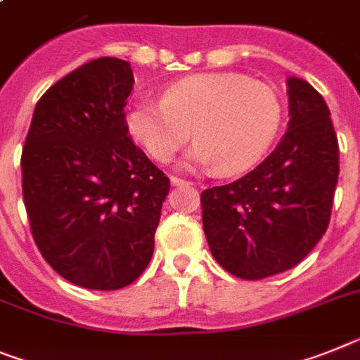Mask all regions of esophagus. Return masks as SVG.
I'll return each mask as SVG.
<instances>
[{
	"label": "esophagus",
	"instance_id": "34e87169",
	"mask_svg": "<svg viewBox=\"0 0 360 360\" xmlns=\"http://www.w3.org/2000/svg\"><path fill=\"white\" fill-rule=\"evenodd\" d=\"M171 184L173 186H191V182H187V180H184L180 176H171Z\"/></svg>",
	"mask_w": 360,
	"mask_h": 360
}]
</instances>
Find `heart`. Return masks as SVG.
Listing matches in <instances>:
<instances>
[{
  "label": "heart",
  "instance_id": "heart-1",
  "mask_svg": "<svg viewBox=\"0 0 360 360\" xmlns=\"http://www.w3.org/2000/svg\"><path fill=\"white\" fill-rule=\"evenodd\" d=\"M284 107L266 82L238 72L195 75L169 85L164 100L142 98L127 112L129 131L160 164L189 140V167L236 174L253 167L271 147Z\"/></svg>",
  "mask_w": 360,
  "mask_h": 360
}]
</instances>
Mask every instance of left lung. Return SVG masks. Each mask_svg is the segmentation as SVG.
Listing matches in <instances>:
<instances>
[{"mask_svg":"<svg viewBox=\"0 0 360 360\" xmlns=\"http://www.w3.org/2000/svg\"><path fill=\"white\" fill-rule=\"evenodd\" d=\"M290 124L253 171L200 195L214 260L231 275L260 281L293 266L326 233L339 178V142L324 98L288 79Z\"/></svg>","mask_w":360,"mask_h":360,"instance_id":"1","label":"left lung"}]
</instances>
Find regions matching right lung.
Here are the masks:
<instances>
[{
    "label": "right lung",
    "mask_w": 360,
    "mask_h": 360,
    "mask_svg": "<svg viewBox=\"0 0 360 360\" xmlns=\"http://www.w3.org/2000/svg\"><path fill=\"white\" fill-rule=\"evenodd\" d=\"M133 84L118 58L78 67L39 98L21 150L34 242L58 275L87 290L142 275L171 186L127 134Z\"/></svg>",
    "instance_id": "add662e5"
}]
</instances>
